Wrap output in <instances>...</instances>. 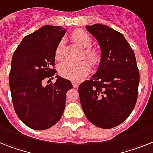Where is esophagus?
<instances>
[{
    "label": "esophagus",
    "mask_w": 153,
    "mask_h": 153,
    "mask_svg": "<svg viewBox=\"0 0 153 153\" xmlns=\"http://www.w3.org/2000/svg\"><path fill=\"white\" fill-rule=\"evenodd\" d=\"M72 84H73V86H74V88H77L78 87H79V84H78L77 82L73 81V82H72Z\"/></svg>",
    "instance_id": "esophagus-1"
}]
</instances>
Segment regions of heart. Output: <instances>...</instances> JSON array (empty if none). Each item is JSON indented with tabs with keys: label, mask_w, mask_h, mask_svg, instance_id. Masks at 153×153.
I'll list each match as a JSON object with an SVG mask.
<instances>
[{
	"label": "heart",
	"mask_w": 153,
	"mask_h": 153,
	"mask_svg": "<svg viewBox=\"0 0 153 153\" xmlns=\"http://www.w3.org/2000/svg\"><path fill=\"white\" fill-rule=\"evenodd\" d=\"M72 40L76 45L84 50V56L88 59L93 66L99 65L102 59L101 53L97 49L91 48L92 40L86 32L76 30L72 33ZM55 58L56 60H61L63 58V42L59 43L55 51ZM90 65L88 62L81 61L79 62H65L62 63L59 68V74L65 79L72 81H79L90 73Z\"/></svg>",
	"instance_id": "b5f03b06"
}]
</instances>
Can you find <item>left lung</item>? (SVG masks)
I'll use <instances>...</instances> for the list:
<instances>
[{"label": "left lung", "instance_id": "8db88e82", "mask_svg": "<svg viewBox=\"0 0 153 153\" xmlns=\"http://www.w3.org/2000/svg\"><path fill=\"white\" fill-rule=\"evenodd\" d=\"M101 48L100 64L79 84L80 104L88 120L110 129L122 123L135 106L139 72L135 55L122 33L102 24L86 26Z\"/></svg>", "mask_w": 153, "mask_h": 153}]
</instances>
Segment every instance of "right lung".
<instances>
[{
	"instance_id": "add662e5",
	"label": "right lung",
	"mask_w": 153,
	"mask_h": 153,
	"mask_svg": "<svg viewBox=\"0 0 153 153\" xmlns=\"http://www.w3.org/2000/svg\"><path fill=\"white\" fill-rule=\"evenodd\" d=\"M66 30L42 26L22 39L14 52L9 74L11 99L24 124L36 131L48 129L60 120L66 92L73 88L69 79L56 76V81L43 86V80L56 73L55 51Z\"/></svg>"
}]
</instances>
